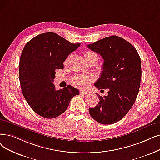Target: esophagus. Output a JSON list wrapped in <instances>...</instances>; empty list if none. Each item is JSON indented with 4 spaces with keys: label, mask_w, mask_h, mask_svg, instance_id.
I'll list each match as a JSON object with an SVG mask.
<instances>
[{
    "label": "esophagus",
    "mask_w": 160,
    "mask_h": 160,
    "mask_svg": "<svg viewBox=\"0 0 160 160\" xmlns=\"http://www.w3.org/2000/svg\"><path fill=\"white\" fill-rule=\"evenodd\" d=\"M88 93V92H84V91H80V95H87Z\"/></svg>",
    "instance_id": "34e87169"
}]
</instances>
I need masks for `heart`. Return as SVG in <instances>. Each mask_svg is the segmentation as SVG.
Wrapping results in <instances>:
<instances>
[{"mask_svg":"<svg viewBox=\"0 0 160 160\" xmlns=\"http://www.w3.org/2000/svg\"><path fill=\"white\" fill-rule=\"evenodd\" d=\"M84 57L87 62H88L90 60L95 59L97 61H98L99 57L97 54H96L95 52L92 51L87 50L84 52ZM67 59L66 60L65 63H67ZM94 80V78L92 76H88L85 75H76L72 79V84L78 88L82 89H86L88 88L89 84Z\"/></svg>","mask_w":160,"mask_h":160,"instance_id":"heart-1","label":"heart"}]
</instances>
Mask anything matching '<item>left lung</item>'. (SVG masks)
<instances>
[{
    "label": "left lung",
    "mask_w": 160,
    "mask_h": 160,
    "mask_svg": "<svg viewBox=\"0 0 160 160\" xmlns=\"http://www.w3.org/2000/svg\"><path fill=\"white\" fill-rule=\"evenodd\" d=\"M87 46L104 59L101 77L94 86L99 89H108L107 96L97 93L100 101L89 108V112L100 123H114L126 116L137 99L141 78L140 56L129 42L118 36L104 38Z\"/></svg>",
    "instance_id": "1"
}]
</instances>
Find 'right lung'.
Here are the masks:
<instances>
[{"mask_svg":"<svg viewBox=\"0 0 160 160\" xmlns=\"http://www.w3.org/2000/svg\"><path fill=\"white\" fill-rule=\"evenodd\" d=\"M80 43L72 44L54 32H45L26 44L19 59V78L23 95L31 108L46 118H54L67 110L79 91L68 85L55 90V70Z\"/></svg>","mask_w":160,"mask_h":160,"instance_id":"right-lung-1","label":"right lung"}]
</instances>
